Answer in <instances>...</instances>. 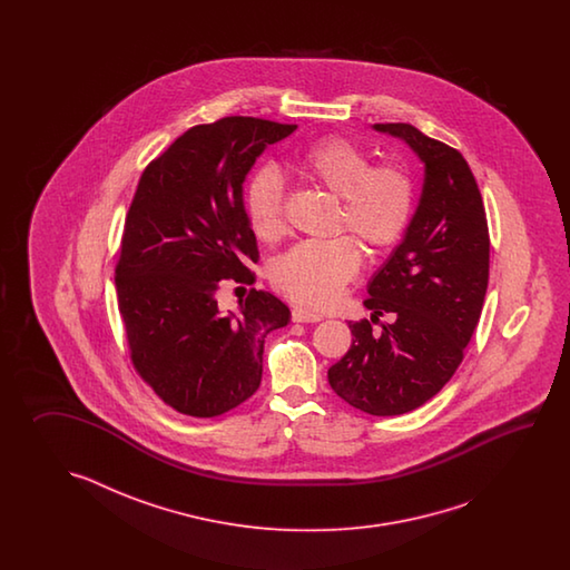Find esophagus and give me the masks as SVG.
Listing matches in <instances>:
<instances>
[{
  "mask_svg": "<svg viewBox=\"0 0 570 570\" xmlns=\"http://www.w3.org/2000/svg\"><path fill=\"white\" fill-rule=\"evenodd\" d=\"M291 315H293V322H302V324H314V322L324 320V315L312 312L307 307H302V305H295Z\"/></svg>",
  "mask_w": 570,
  "mask_h": 570,
  "instance_id": "34e87169",
  "label": "esophagus"
}]
</instances>
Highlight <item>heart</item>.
<instances>
[{"mask_svg": "<svg viewBox=\"0 0 570 570\" xmlns=\"http://www.w3.org/2000/svg\"><path fill=\"white\" fill-rule=\"evenodd\" d=\"M368 157L344 138H326L303 148L291 170L340 197V228L351 230L371 248L400 243L413 212L412 183L403 170L387 165L368 167ZM283 183L275 169H261L248 183L246 212L263 243L285 234ZM361 248L348 236L307 240L279 256L271 279L283 293L309 305L332 303L361 267Z\"/></svg>", "mask_w": 570, "mask_h": 570, "instance_id": "obj_1", "label": "heart"}]
</instances>
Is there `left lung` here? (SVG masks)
Returning a JSON list of instances; mask_svg holds the SVG:
<instances>
[{"mask_svg": "<svg viewBox=\"0 0 570 570\" xmlns=\"http://www.w3.org/2000/svg\"><path fill=\"white\" fill-rule=\"evenodd\" d=\"M424 163V187L400 246L368 283L364 307L394 322H351L348 352L327 381L352 407L401 415L432 400L456 373L483 309L489 228L473 170L452 146L412 124H375Z\"/></svg>", "mask_w": 570, "mask_h": 570, "instance_id": "8db88e82", "label": "left lung"}]
</instances>
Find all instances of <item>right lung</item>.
<instances>
[{
  "instance_id": "add662e5",
  "label": "right lung",
  "mask_w": 570,
  "mask_h": 570,
  "mask_svg": "<svg viewBox=\"0 0 570 570\" xmlns=\"http://www.w3.org/2000/svg\"><path fill=\"white\" fill-rule=\"evenodd\" d=\"M295 128L246 116L194 126L138 181L116 265L118 307L136 373L185 415L216 417L248 400L268 332L289 324V307L268 291H248L228 314L218 291L255 283L243 183Z\"/></svg>"
}]
</instances>
